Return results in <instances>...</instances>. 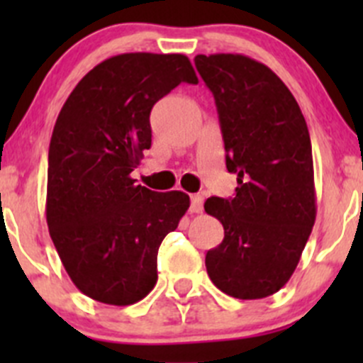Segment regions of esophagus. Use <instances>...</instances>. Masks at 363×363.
I'll return each mask as SVG.
<instances>
[{
	"label": "esophagus",
	"mask_w": 363,
	"mask_h": 363,
	"mask_svg": "<svg viewBox=\"0 0 363 363\" xmlns=\"http://www.w3.org/2000/svg\"><path fill=\"white\" fill-rule=\"evenodd\" d=\"M203 208V199L200 195H195L191 196V205H189V212H193V214H199V212H202Z\"/></svg>",
	"instance_id": "esophagus-1"
}]
</instances>
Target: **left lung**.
Here are the masks:
<instances>
[{
  "label": "left lung",
  "instance_id": "obj_1",
  "mask_svg": "<svg viewBox=\"0 0 363 363\" xmlns=\"http://www.w3.org/2000/svg\"><path fill=\"white\" fill-rule=\"evenodd\" d=\"M195 67L214 94L226 168L239 182L233 199L203 205L225 228L205 256L207 274L223 294L265 298L295 272L316 219L309 130L265 65L242 54H199Z\"/></svg>",
  "mask_w": 363,
  "mask_h": 363
}]
</instances>
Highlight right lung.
<instances>
[{"instance_id": "obj_1", "label": "right lung", "mask_w": 363, "mask_h": 363, "mask_svg": "<svg viewBox=\"0 0 363 363\" xmlns=\"http://www.w3.org/2000/svg\"><path fill=\"white\" fill-rule=\"evenodd\" d=\"M199 84L182 54L130 52L96 65L65 101L49 145L47 225L65 270L89 298L130 306L158 281V250L189 207L130 177L151 147L155 104Z\"/></svg>"}]
</instances>
